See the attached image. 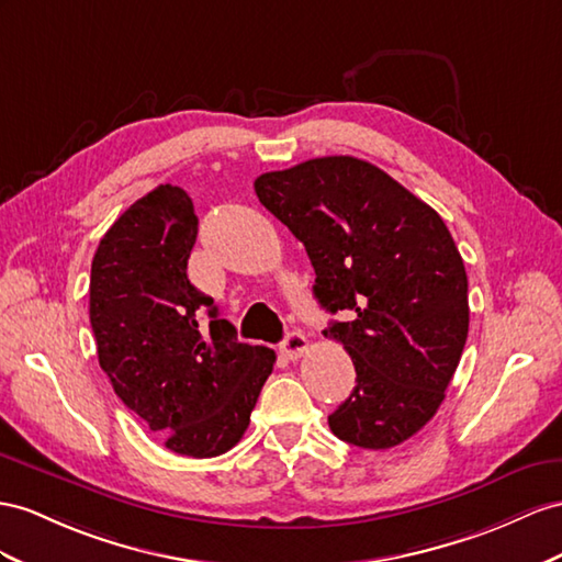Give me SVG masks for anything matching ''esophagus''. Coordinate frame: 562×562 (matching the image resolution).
Listing matches in <instances>:
<instances>
[{
    "mask_svg": "<svg viewBox=\"0 0 562 562\" xmlns=\"http://www.w3.org/2000/svg\"><path fill=\"white\" fill-rule=\"evenodd\" d=\"M308 349V339L306 335L296 333V329H292L290 335L284 337V341L280 344V351L284 358H290V361H296L299 356H304V351Z\"/></svg>",
    "mask_w": 562,
    "mask_h": 562,
    "instance_id": "obj_1",
    "label": "esophagus"
}]
</instances>
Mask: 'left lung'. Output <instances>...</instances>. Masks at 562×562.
<instances>
[{
	"instance_id": "8db88e82",
	"label": "left lung",
	"mask_w": 562,
	"mask_h": 562,
	"mask_svg": "<svg viewBox=\"0 0 562 562\" xmlns=\"http://www.w3.org/2000/svg\"><path fill=\"white\" fill-rule=\"evenodd\" d=\"M254 190L306 247L318 304L349 313L325 329L356 368L329 429L372 451L404 443L435 418L468 339V276L449 227L353 156L263 172Z\"/></svg>"
}]
</instances>
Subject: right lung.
Returning a JSON list of instances; mask_svg holds the SVG:
<instances>
[{
  "mask_svg": "<svg viewBox=\"0 0 562 562\" xmlns=\"http://www.w3.org/2000/svg\"><path fill=\"white\" fill-rule=\"evenodd\" d=\"M196 227L192 199L176 184L137 199L97 247L90 323L123 404L172 453L213 458L247 431L276 351L237 341L187 278Z\"/></svg>",
  "mask_w": 562,
  "mask_h": 562,
  "instance_id": "1",
  "label": "right lung"
}]
</instances>
